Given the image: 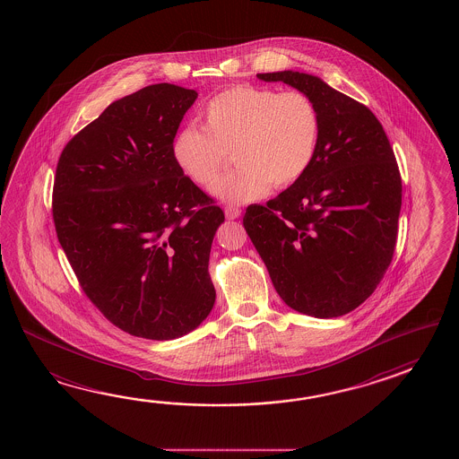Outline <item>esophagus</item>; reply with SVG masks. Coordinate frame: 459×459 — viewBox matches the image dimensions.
Returning <instances> with one entry per match:
<instances>
[{
  "instance_id": "34e87169",
  "label": "esophagus",
  "mask_w": 459,
  "mask_h": 459,
  "mask_svg": "<svg viewBox=\"0 0 459 459\" xmlns=\"http://www.w3.org/2000/svg\"><path fill=\"white\" fill-rule=\"evenodd\" d=\"M225 215L228 220H236L241 216V208L233 205L225 206Z\"/></svg>"
}]
</instances>
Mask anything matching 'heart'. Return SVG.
Segmentation results:
<instances>
[{"label": "heart", "mask_w": 459, "mask_h": 459, "mask_svg": "<svg viewBox=\"0 0 459 459\" xmlns=\"http://www.w3.org/2000/svg\"><path fill=\"white\" fill-rule=\"evenodd\" d=\"M204 126H186L174 139V159L186 176L208 186L233 154L236 169L212 186L226 204L263 198L271 186L289 188L302 178L318 152L322 117L299 90L236 85L206 103Z\"/></svg>", "instance_id": "heart-1"}]
</instances>
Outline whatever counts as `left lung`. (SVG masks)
Masks as SVG:
<instances>
[{
  "label": "left lung",
  "mask_w": 459,
  "mask_h": 459,
  "mask_svg": "<svg viewBox=\"0 0 459 459\" xmlns=\"http://www.w3.org/2000/svg\"><path fill=\"white\" fill-rule=\"evenodd\" d=\"M312 98L322 117L308 172L243 225L283 302L315 318L358 308L389 267L399 228L402 178L379 119L322 78L257 74Z\"/></svg>",
  "instance_id": "obj_1"
}]
</instances>
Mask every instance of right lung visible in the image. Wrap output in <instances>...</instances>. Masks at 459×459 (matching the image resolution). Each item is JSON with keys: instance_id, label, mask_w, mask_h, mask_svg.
<instances>
[{"instance_id": "1", "label": "right lung", "mask_w": 459, "mask_h": 459, "mask_svg": "<svg viewBox=\"0 0 459 459\" xmlns=\"http://www.w3.org/2000/svg\"><path fill=\"white\" fill-rule=\"evenodd\" d=\"M196 97L157 83L113 101L56 170L52 216L78 282L109 322L146 340L194 332L215 305L208 261L225 213L172 152Z\"/></svg>"}]
</instances>
